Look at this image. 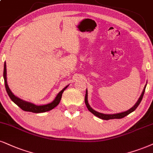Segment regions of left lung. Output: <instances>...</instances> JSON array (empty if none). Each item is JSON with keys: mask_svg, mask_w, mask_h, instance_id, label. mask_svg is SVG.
<instances>
[{"mask_svg": "<svg viewBox=\"0 0 153 153\" xmlns=\"http://www.w3.org/2000/svg\"><path fill=\"white\" fill-rule=\"evenodd\" d=\"M146 85H147V84H146V86H145L144 88H143V91L142 92V94H141L140 97H139V99H138V100H137V102L135 103V104L133 105V106L131 108H130L129 110L123 111V112L118 113V114H101V113H99V112H98V111H96L95 110H94V109L92 108L91 106H90V105L88 104V91H87V89H86V95H85V104L86 105V107H87L88 110L91 113H92V114H93L94 116L99 117V118H101V119H103V120L115 119V118H118V119H120V118H123V117L128 116V115L130 114L132 112H133V111H134L135 109L137 108V107L138 106L139 104H140L141 101H142V99H143V95H144L145 91H146Z\"/></svg>", "mask_w": 153, "mask_h": 153, "instance_id": "left-lung-1", "label": "left lung"}]
</instances>
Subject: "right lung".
<instances>
[{
  "label": "right lung",
  "instance_id": "add662e5",
  "mask_svg": "<svg viewBox=\"0 0 153 153\" xmlns=\"http://www.w3.org/2000/svg\"><path fill=\"white\" fill-rule=\"evenodd\" d=\"M7 71H6V63H4V70H3V78H4V82H5V89H6V91L7 94H8L9 97L10 98V99L16 103V105H18L20 108L22 109V110L25 111H29V112H33V113H44L47 112V111H49L52 109H53L54 107H56V105L59 104L60 102V100L62 99V93H63L64 91L68 87V86H65L63 89L61 91L58 93L55 99L53 100V101L50 103H48V104L45 105H35L34 103L31 102H28V101H24L20 98H18L16 96H15L14 94H13V92L10 91V88H9L8 85H7Z\"/></svg>",
  "mask_w": 153,
  "mask_h": 153
}]
</instances>
